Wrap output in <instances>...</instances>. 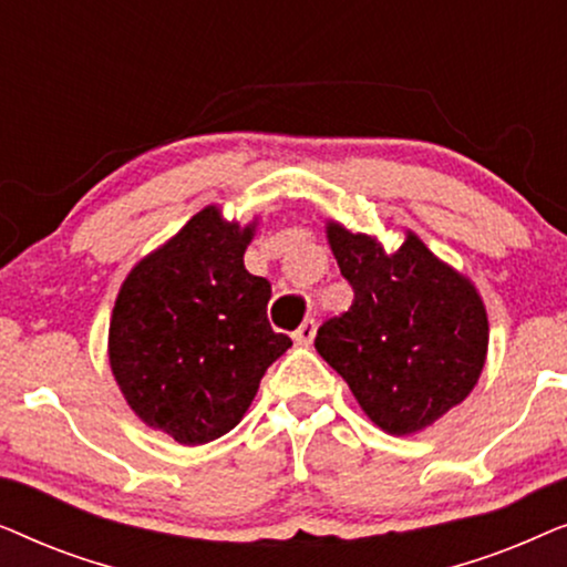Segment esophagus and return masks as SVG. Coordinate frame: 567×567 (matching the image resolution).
<instances>
[{
    "label": "esophagus",
    "instance_id": "obj_1",
    "mask_svg": "<svg viewBox=\"0 0 567 567\" xmlns=\"http://www.w3.org/2000/svg\"><path fill=\"white\" fill-rule=\"evenodd\" d=\"M315 332H317V322L312 320V317H307V320L297 328V332H293V343L309 346L315 340Z\"/></svg>",
    "mask_w": 567,
    "mask_h": 567
}]
</instances>
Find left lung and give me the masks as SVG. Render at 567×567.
Segmentation results:
<instances>
[{"label":"left lung","mask_w":567,"mask_h":567,"mask_svg":"<svg viewBox=\"0 0 567 567\" xmlns=\"http://www.w3.org/2000/svg\"><path fill=\"white\" fill-rule=\"evenodd\" d=\"M353 305L317 330L315 348L392 436L421 433L475 390L491 324L483 297L415 231L386 252L374 235L324 224Z\"/></svg>","instance_id":"obj_1"}]
</instances>
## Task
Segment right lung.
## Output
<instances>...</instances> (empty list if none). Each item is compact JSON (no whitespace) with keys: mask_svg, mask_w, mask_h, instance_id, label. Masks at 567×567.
<instances>
[{"mask_svg":"<svg viewBox=\"0 0 567 567\" xmlns=\"http://www.w3.org/2000/svg\"><path fill=\"white\" fill-rule=\"evenodd\" d=\"M258 219L200 208L121 284L107 330L115 384L138 421L200 446L243 421L291 338L268 322L270 284L245 268Z\"/></svg>","mask_w":567,"mask_h":567,"instance_id":"1","label":"right lung"}]
</instances>
